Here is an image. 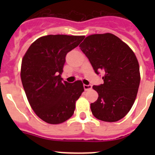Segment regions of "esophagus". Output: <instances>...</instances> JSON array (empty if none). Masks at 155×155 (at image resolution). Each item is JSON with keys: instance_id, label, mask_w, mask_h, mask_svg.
I'll return each instance as SVG.
<instances>
[{"instance_id": "esophagus-1", "label": "esophagus", "mask_w": 155, "mask_h": 155, "mask_svg": "<svg viewBox=\"0 0 155 155\" xmlns=\"http://www.w3.org/2000/svg\"><path fill=\"white\" fill-rule=\"evenodd\" d=\"M91 87H92V86L91 85V84H84V90H85V91H87V90H89V89H91Z\"/></svg>"}]
</instances>
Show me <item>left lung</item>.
<instances>
[{
    "instance_id": "8db88e82",
    "label": "left lung",
    "mask_w": 155,
    "mask_h": 155,
    "mask_svg": "<svg viewBox=\"0 0 155 155\" xmlns=\"http://www.w3.org/2000/svg\"><path fill=\"white\" fill-rule=\"evenodd\" d=\"M79 46L94 72L104 74L103 84L93 86L98 98L91 104V113L105 122L121 120L132 108L139 88L136 56L128 45L111 33L89 35Z\"/></svg>"
}]
</instances>
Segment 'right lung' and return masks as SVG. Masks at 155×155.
<instances>
[{
    "mask_svg": "<svg viewBox=\"0 0 155 155\" xmlns=\"http://www.w3.org/2000/svg\"><path fill=\"white\" fill-rule=\"evenodd\" d=\"M84 35H48L37 39L22 58L21 79L35 114L47 124H59L73 116L75 102L84 91L81 81H62L68 52Z\"/></svg>",
    "mask_w": 155,
    "mask_h": 155,
    "instance_id": "right-lung-1",
    "label": "right lung"
}]
</instances>
